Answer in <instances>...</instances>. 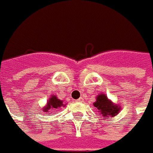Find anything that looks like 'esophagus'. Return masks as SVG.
Listing matches in <instances>:
<instances>
[{
  "label": "esophagus",
  "instance_id": "1",
  "mask_svg": "<svg viewBox=\"0 0 153 153\" xmlns=\"http://www.w3.org/2000/svg\"><path fill=\"white\" fill-rule=\"evenodd\" d=\"M83 98H82V97H81V98H79L78 99H77V102H83Z\"/></svg>",
  "mask_w": 153,
  "mask_h": 153
}]
</instances>
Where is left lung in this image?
<instances>
[{"instance_id": "8db88e82", "label": "left lung", "mask_w": 153, "mask_h": 153, "mask_svg": "<svg viewBox=\"0 0 153 153\" xmlns=\"http://www.w3.org/2000/svg\"><path fill=\"white\" fill-rule=\"evenodd\" d=\"M94 107L97 108L98 112L100 113L103 118L114 117L116 116L120 110L121 109L119 104L114 103L110 101L105 94H99L96 98V102L93 103Z\"/></svg>"}]
</instances>
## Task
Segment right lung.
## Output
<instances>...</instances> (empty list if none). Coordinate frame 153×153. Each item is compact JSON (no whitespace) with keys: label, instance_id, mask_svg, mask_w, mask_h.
<instances>
[{"label":"right lung","instance_id":"right-lung-1","mask_svg":"<svg viewBox=\"0 0 153 153\" xmlns=\"http://www.w3.org/2000/svg\"><path fill=\"white\" fill-rule=\"evenodd\" d=\"M65 104L63 103L62 100H60L55 95H52L51 98L49 99V101L47 102V105L44 108V111L45 112H50V109L53 108H58L60 107H64Z\"/></svg>","mask_w":153,"mask_h":153}]
</instances>
